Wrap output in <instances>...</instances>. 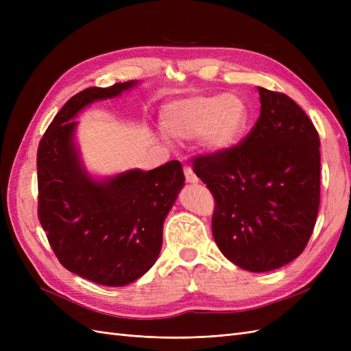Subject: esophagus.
<instances>
[{
  "mask_svg": "<svg viewBox=\"0 0 351 351\" xmlns=\"http://www.w3.org/2000/svg\"><path fill=\"white\" fill-rule=\"evenodd\" d=\"M183 171H184L187 183H193L195 184V183L199 182V178L196 177V174L193 173V169H192V167H190V165H184L183 167Z\"/></svg>",
  "mask_w": 351,
  "mask_h": 351,
  "instance_id": "esophagus-1",
  "label": "esophagus"
}]
</instances>
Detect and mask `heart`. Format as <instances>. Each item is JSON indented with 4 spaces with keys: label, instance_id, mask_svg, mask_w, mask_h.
Segmentation results:
<instances>
[{
    "label": "heart",
    "instance_id": "1",
    "mask_svg": "<svg viewBox=\"0 0 351 351\" xmlns=\"http://www.w3.org/2000/svg\"><path fill=\"white\" fill-rule=\"evenodd\" d=\"M249 110L236 93L193 95L174 101L162 111L164 132L174 139L197 136L210 152L231 149L247 129Z\"/></svg>",
    "mask_w": 351,
    "mask_h": 351
}]
</instances>
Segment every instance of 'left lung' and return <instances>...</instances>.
<instances>
[{"label": "left lung", "instance_id": "left-lung-1", "mask_svg": "<svg viewBox=\"0 0 351 351\" xmlns=\"http://www.w3.org/2000/svg\"><path fill=\"white\" fill-rule=\"evenodd\" d=\"M261 115L228 151L197 155L195 174L215 199L212 234L250 272L278 269L309 241L321 199L319 134L285 93L258 88Z\"/></svg>", "mask_w": 351, "mask_h": 351}]
</instances>
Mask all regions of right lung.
Wrapping results in <instances>:
<instances>
[{"label":"right lung","mask_w":351,"mask_h":351,"mask_svg":"<svg viewBox=\"0 0 351 351\" xmlns=\"http://www.w3.org/2000/svg\"><path fill=\"white\" fill-rule=\"evenodd\" d=\"M136 82L88 88L71 97L38 147V217L51 249L66 269L92 282L121 287L152 268L162 226L184 184L182 164L151 171L130 169L95 182L80 165L73 133L77 112L114 98Z\"/></svg>","instance_id":"1"}]
</instances>
